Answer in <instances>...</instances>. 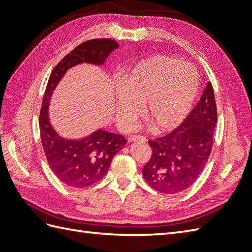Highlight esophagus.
I'll list each match as a JSON object with an SVG mask.
<instances>
[{
    "instance_id": "esophagus-1",
    "label": "esophagus",
    "mask_w": 252,
    "mask_h": 252,
    "mask_svg": "<svg viewBox=\"0 0 252 252\" xmlns=\"http://www.w3.org/2000/svg\"><path fill=\"white\" fill-rule=\"evenodd\" d=\"M128 142H146V138L143 135H130L128 138Z\"/></svg>"
}]
</instances>
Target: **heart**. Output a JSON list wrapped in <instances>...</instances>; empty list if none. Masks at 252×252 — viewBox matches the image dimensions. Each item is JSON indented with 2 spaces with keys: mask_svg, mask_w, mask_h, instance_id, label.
<instances>
[{
  "mask_svg": "<svg viewBox=\"0 0 252 252\" xmlns=\"http://www.w3.org/2000/svg\"><path fill=\"white\" fill-rule=\"evenodd\" d=\"M200 87L196 69L167 56H155L140 61L124 74L114 89L113 108L125 128L143 112L158 131L177 128L194 104Z\"/></svg>",
  "mask_w": 252,
  "mask_h": 252,
  "instance_id": "heart-1",
  "label": "heart"
}]
</instances>
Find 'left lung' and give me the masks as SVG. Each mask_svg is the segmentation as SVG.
<instances>
[{"mask_svg": "<svg viewBox=\"0 0 252 252\" xmlns=\"http://www.w3.org/2000/svg\"><path fill=\"white\" fill-rule=\"evenodd\" d=\"M218 114L215 93L208 82L201 100L177 129L157 140L143 177L157 191L175 194L184 191L200 177L211 154Z\"/></svg>", "mask_w": 252, "mask_h": 252, "instance_id": "left-lung-1", "label": "left lung"}]
</instances>
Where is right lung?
<instances>
[{
  "instance_id": "obj_1",
  "label": "right lung",
  "mask_w": 252,
  "mask_h": 252,
  "mask_svg": "<svg viewBox=\"0 0 252 252\" xmlns=\"http://www.w3.org/2000/svg\"><path fill=\"white\" fill-rule=\"evenodd\" d=\"M117 48L119 44L110 39L84 42L61 61L48 80L40 113L41 140L50 169L69 187L84 188L100 181L107 173L113 157L127 142L123 135L101 128L84 138H64L50 123L51 96L70 68L80 64L102 66Z\"/></svg>"
}]
</instances>
